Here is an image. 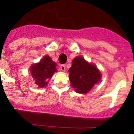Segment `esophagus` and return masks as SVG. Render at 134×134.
Segmentation results:
<instances>
[{
	"mask_svg": "<svg viewBox=\"0 0 134 134\" xmlns=\"http://www.w3.org/2000/svg\"><path fill=\"white\" fill-rule=\"evenodd\" d=\"M60 69L62 70V71H65V65H64V64H63V65H60Z\"/></svg>",
	"mask_w": 134,
	"mask_h": 134,
	"instance_id": "1",
	"label": "esophagus"
}]
</instances>
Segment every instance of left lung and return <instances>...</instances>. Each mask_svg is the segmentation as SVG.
Listing matches in <instances>:
<instances>
[{
    "label": "left lung",
    "mask_w": 134,
    "mask_h": 134,
    "mask_svg": "<svg viewBox=\"0 0 134 134\" xmlns=\"http://www.w3.org/2000/svg\"><path fill=\"white\" fill-rule=\"evenodd\" d=\"M69 71L71 86L78 93H87L102 76L95 65L88 63L80 56L72 60Z\"/></svg>",
    "instance_id": "8db88e82"
}]
</instances>
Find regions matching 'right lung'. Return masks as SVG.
<instances>
[{"label":"right lung","mask_w":134,"mask_h":134,"mask_svg":"<svg viewBox=\"0 0 134 134\" xmlns=\"http://www.w3.org/2000/svg\"><path fill=\"white\" fill-rule=\"evenodd\" d=\"M56 64L53 62L48 55H46L39 63L33 65L30 67V72L35 81V84L40 88L47 85L46 79H51L55 71H56Z\"/></svg>","instance_id":"obj_1"}]
</instances>
